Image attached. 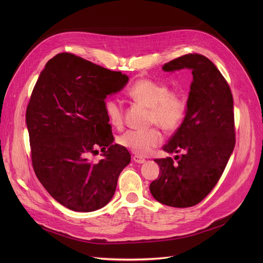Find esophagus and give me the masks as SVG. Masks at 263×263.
<instances>
[{"label":"esophagus","mask_w":263,"mask_h":263,"mask_svg":"<svg viewBox=\"0 0 263 263\" xmlns=\"http://www.w3.org/2000/svg\"><path fill=\"white\" fill-rule=\"evenodd\" d=\"M133 161L135 163H139V164H143V163L146 162V160L144 158L140 157V156H133Z\"/></svg>","instance_id":"34e87169"}]
</instances>
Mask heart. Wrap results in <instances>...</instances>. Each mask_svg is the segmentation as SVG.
Masks as SVG:
<instances>
[{
	"label": "heart",
	"mask_w": 263,
	"mask_h": 263,
	"mask_svg": "<svg viewBox=\"0 0 263 263\" xmlns=\"http://www.w3.org/2000/svg\"><path fill=\"white\" fill-rule=\"evenodd\" d=\"M129 96L137 103L149 107L148 120L158 124L165 132L173 133L180 128L186 116V101L184 96L177 90L168 91L163 83L140 79L128 90ZM109 123L117 129L123 126V109L120 103L109 98L104 103ZM120 146L140 156L149 155L162 142V134L158 128L146 130H128L117 139Z\"/></svg>",
	"instance_id": "b5f03b06"
}]
</instances>
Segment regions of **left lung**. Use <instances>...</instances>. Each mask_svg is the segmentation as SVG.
I'll return each instance as SVG.
<instances>
[{
  "label": "left lung",
  "instance_id": "8db88e82",
  "mask_svg": "<svg viewBox=\"0 0 263 263\" xmlns=\"http://www.w3.org/2000/svg\"><path fill=\"white\" fill-rule=\"evenodd\" d=\"M191 69L186 116L163 150L180 153L156 159L158 179L151 182V195L175 208L200 202L218 182L236 145L233 98L227 81L203 55L185 54L165 64L164 71Z\"/></svg>",
  "mask_w": 263,
  "mask_h": 263
}]
</instances>
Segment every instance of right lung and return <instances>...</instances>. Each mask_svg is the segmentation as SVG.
Wrapping results in <instances>:
<instances>
[{"label":"right lung","instance_id":"add662e5","mask_svg":"<svg viewBox=\"0 0 263 263\" xmlns=\"http://www.w3.org/2000/svg\"><path fill=\"white\" fill-rule=\"evenodd\" d=\"M128 81L71 53L55 55L40 72L25 114L32 164L40 183L68 209H101L131 161L127 148L113 145L104 108L106 96ZM98 147L104 159L92 163L89 156Z\"/></svg>","mask_w":263,"mask_h":263}]
</instances>
